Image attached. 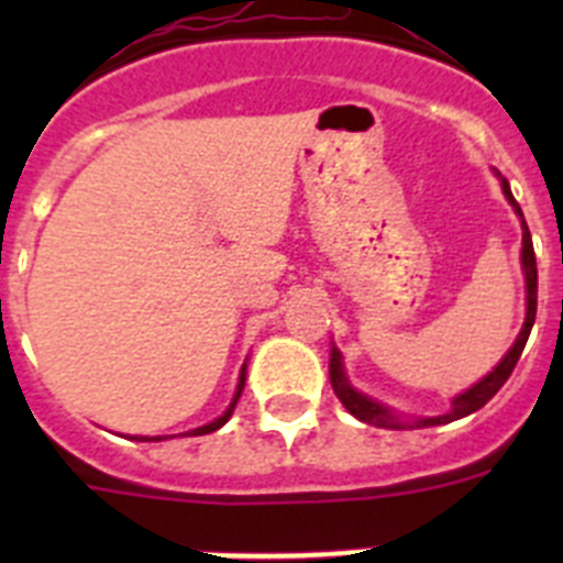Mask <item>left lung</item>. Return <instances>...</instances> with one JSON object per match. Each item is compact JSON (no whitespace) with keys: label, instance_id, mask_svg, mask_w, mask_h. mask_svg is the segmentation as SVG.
Segmentation results:
<instances>
[{"label":"left lung","instance_id":"obj_1","mask_svg":"<svg viewBox=\"0 0 563 563\" xmlns=\"http://www.w3.org/2000/svg\"><path fill=\"white\" fill-rule=\"evenodd\" d=\"M501 188H505L507 200L514 202L516 213L521 217V208H519V202L514 200V194H510V186H507V180H501ZM521 228H525V239H521V265H525V276H527V321H525V327H521L519 338H516L514 350L501 357L499 366H496V369L490 372L487 377H482L476 386H471L465 395L456 397L454 409H451L449 415L426 417V420H415V422H400V420H397V415H391L386 406L369 400V397L357 395V391L352 389L350 383H346V377H343L341 352L332 350L330 383H332V389H335L338 400L346 406V411H350V415H355L361 422L377 426V429H406V426H422V429H426V426H442V422H451V420H460V417L474 415V411H479L482 406H485V402L490 400V397H494L496 391L501 389V386H505V380L510 377V372L516 369V363H519L521 352H525V343H527V338H530V330H533V321H536V305H539V271H536L533 236H530V231H527L525 220H521Z\"/></svg>","mask_w":563,"mask_h":563}]
</instances>
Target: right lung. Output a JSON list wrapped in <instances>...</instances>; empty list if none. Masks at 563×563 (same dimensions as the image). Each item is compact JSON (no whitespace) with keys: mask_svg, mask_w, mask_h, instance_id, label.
<instances>
[{"mask_svg":"<svg viewBox=\"0 0 563 563\" xmlns=\"http://www.w3.org/2000/svg\"><path fill=\"white\" fill-rule=\"evenodd\" d=\"M242 389H245V366H242V375H239L236 397H233V402H231V406H228V411H225V415H222L220 420H213V422H208V426H202V429H194L191 434H194V437H200V434H211V431H217V429H220V426H225V422H228V417H231V415H233V409H236V400H239V395H242Z\"/></svg>","mask_w":563,"mask_h":563,"instance_id":"1","label":"right lung"}]
</instances>
